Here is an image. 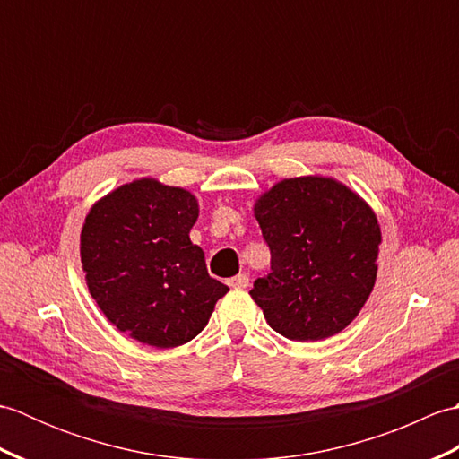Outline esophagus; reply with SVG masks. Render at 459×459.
I'll return each instance as SVG.
<instances>
[{
    "label": "esophagus",
    "mask_w": 459,
    "mask_h": 459,
    "mask_svg": "<svg viewBox=\"0 0 459 459\" xmlns=\"http://www.w3.org/2000/svg\"><path fill=\"white\" fill-rule=\"evenodd\" d=\"M248 281H250V280H248L247 274H237L235 278H230V280L227 281V284H229L230 288H240V290H242V288L248 286Z\"/></svg>",
    "instance_id": "obj_1"
}]
</instances>
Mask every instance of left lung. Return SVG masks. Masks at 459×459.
<instances>
[{
    "label": "left lung",
    "mask_w": 459,
    "mask_h": 459,
    "mask_svg": "<svg viewBox=\"0 0 459 459\" xmlns=\"http://www.w3.org/2000/svg\"><path fill=\"white\" fill-rule=\"evenodd\" d=\"M255 217L272 272L250 296L268 325L294 341L343 331L377 281L383 235L370 204L333 178L301 175L262 193Z\"/></svg>",
    "instance_id": "1"
}]
</instances>
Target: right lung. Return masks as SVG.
Segmentation results:
<instances>
[{
	"label": "right lung",
	"mask_w": 459,
	"mask_h": 459,
	"mask_svg": "<svg viewBox=\"0 0 459 459\" xmlns=\"http://www.w3.org/2000/svg\"><path fill=\"white\" fill-rule=\"evenodd\" d=\"M199 203L142 178L96 201L81 230L86 286L116 329L158 349L197 337L229 286L209 276L189 232Z\"/></svg>",
	"instance_id": "add662e5"
}]
</instances>
